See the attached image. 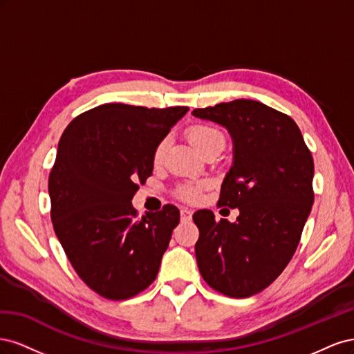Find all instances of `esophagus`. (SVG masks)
I'll use <instances>...</instances> for the list:
<instances>
[{
	"label": "esophagus",
	"instance_id": "34e87169",
	"mask_svg": "<svg viewBox=\"0 0 354 354\" xmlns=\"http://www.w3.org/2000/svg\"><path fill=\"white\" fill-rule=\"evenodd\" d=\"M192 212L190 209H187V208H181L180 209V217H181V221H189L190 218H192Z\"/></svg>",
	"mask_w": 354,
	"mask_h": 354
}]
</instances>
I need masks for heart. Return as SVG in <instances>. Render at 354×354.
Wrapping results in <instances>:
<instances>
[{"mask_svg": "<svg viewBox=\"0 0 354 354\" xmlns=\"http://www.w3.org/2000/svg\"><path fill=\"white\" fill-rule=\"evenodd\" d=\"M187 137H189L190 143L195 146V149L201 155L214 147H224L223 133L218 130L217 127H214L211 124L192 125L187 130ZM167 147H168L167 138H162V140L156 145L155 151H153V162L155 164L162 162V159L167 152ZM205 186H207V183H203V181H201V183H194V185H185L177 190V196L186 202H195L201 196V190Z\"/></svg>", "mask_w": 354, "mask_h": 354, "instance_id": "heart-1", "label": "heart"}]
</instances>
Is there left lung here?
<instances>
[{
	"label": "left lung",
	"instance_id": "8db88e82",
	"mask_svg": "<svg viewBox=\"0 0 354 354\" xmlns=\"http://www.w3.org/2000/svg\"><path fill=\"white\" fill-rule=\"evenodd\" d=\"M192 115L227 128L233 164L218 205L238 208L234 223L212 211L194 214L195 254L212 289L246 298L279 276L297 250L315 201L312 153L291 116L260 102L238 99Z\"/></svg>",
	"mask_w": 354,
	"mask_h": 354
}]
</instances>
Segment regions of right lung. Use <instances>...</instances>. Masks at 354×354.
<instances>
[{
	"instance_id": "obj_1",
	"label": "right lung",
	"mask_w": 354,
	"mask_h": 354,
	"mask_svg": "<svg viewBox=\"0 0 354 354\" xmlns=\"http://www.w3.org/2000/svg\"><path fill=\"white\" fill-rule=\"evenodd\" d=\"M189 108L106 103L63 131L48 177L51 221L81 279L109 299L142 292L158 274L180 211L137 218L131 199L153 171V151Z\"/></svg>"
}]
</instances>
